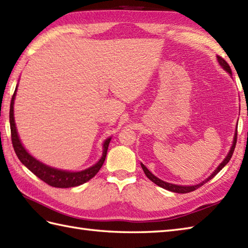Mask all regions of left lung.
I'll return each instance as SVG.
<instances>
[{
	"label": "left lung",
	"instance_id": "left-lung-1",
	"mask_svg": "<svg viewBox=\"0 0 248 248\" xmlns=\"http://www.w3.org/2000/svg\"><path fill=\"white\" fill-rule=\"evenodd\" d=\"M217 59H218V62L220 63V65H221L222 67H224V69H225L228 73H230V74H231V69H230V65L228 64V62H227L226 60L222 59V58H221L220 56H217ZM236 139H237V131H236L235 135H234L233 145H232L230 152H229V154H228V156L226 157V159L220 163V166L215 170V172L213 173L212 175L206 179V181H204V182L201 183V184H198V185H195V186H178V185H173V184H170V183H166V182H163V181H161V179H159L158 177L155 176L154 174L150 173V172L148 171V169H147L146 167H145L143 163H140V166H142V169H143V171H144V173H145V175H146V176L150 179V181L156 184V185H158L159 187H162V188H164V189H167V190H170V191H172V192H176V193H187V192H191V191H193V190H196V189H198L199 187H201L202 185H204V184H205L206 182H208V181H210V179H212L213 177H214V176L216 175V174H217L218 172H219L220 170H221L222 168H224L228 162L230 161L232 155H233V152H234L235 145H236Z\"/></svg>",
	"mask_w": 248,
	"mask_h": 248
}]
</instances>
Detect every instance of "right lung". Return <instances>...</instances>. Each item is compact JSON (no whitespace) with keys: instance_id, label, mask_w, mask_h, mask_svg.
<instances>
[{"instance_id":"obj_1","label":"right lung","mask_w":248,"mask_h":248,"mask_svg":"<svg viewBox=\"0 0 248 248\" xmlns=\"http://www.w3.org/2000/svg\"><path fill=\"white\" fill-rule=\"evenodd\" d=\"M17 90V87H16ZM16 90H15L14 94L12 96L11 101V108H9V124H11V134H12V143L15 153H16L18 159L20 160L22 164H24L30 171L36 175L38 178L42 179L49 186L56 187V188H70L79 186L81 184L88 182L89 179L93 177L96 173L100 171L101 167L103 166L105 161L106 154H108V144L110 142V139H108L103 144V156L99 160L98 163H95L93 167H91L84 171L80 172H66L61 171V170H57L50 168L45 164L37 161L34 159L30 154L27 153V150L23 148L22 144L19 140L17 134L16 124H15L14 120V100L16 96Z\"/></svg>"}]
</instances>
